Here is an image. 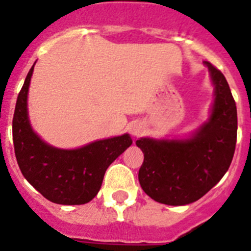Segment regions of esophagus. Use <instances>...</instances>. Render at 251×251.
Here are the masks:
<instances>
[{
	"mask_svg": "<svg viewBox=\"0 0 251 251\" xmlns=\"http://www.w3.org/2000/svg\"><path fill=\"white\" fill-rule=\"evenodd\" d=\"M142 130H143V127H142V124L139 123H134L132 127H130V133H132L133 136H136V137H138L139 134H141Z\"/></svg>",
	"mask_w": 251,
	"mask_h": 251,
	"instance_id": "1",
	"label": "esophagus"
}]
</instances>
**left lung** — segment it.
<instances>
[{
    "mask_svg": "<svg viewBox=\"0 0 251 251\" xmlns=\"http://www.w3.org/2000/svg\"><path fill=\"white\" fill-rule=\"evenodd\" d=\"M203 64L214 86L207 119L185 137L136 141L145 154L139 183L159 203L183 206L197 201L223 178L234 157L236 104L223 73L207 61Z\"/></svg>",
    "mask_w": 251,
    "mask_h": 251,
    "instance_id": "obj_1",
    "label": "left lung"
}]
</instances>
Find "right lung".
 Segmentation results:
<instances>
[{
	"label": "right lung",
	"mask_w": 251,
	"mask_h": 251,
	"mask_svg": "<svg viewBox=\"0 0 251 251\" xmlns=\"http://www.w3.org/2000/svg\"><path fill=\"white\" fill-rule=\"evenodd\" d=\"M36 64V63H35ZM17 97L12 121L15 154L22 175L45 199L59 205H83L97 196L106 168L133 143L128 133L64 150L34 130L27 98L34 66Z\"/></svg>",
	"instance_id": "add662e5"
}]
</instances>
